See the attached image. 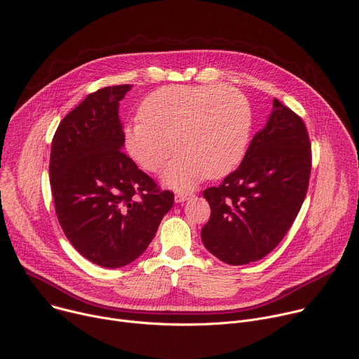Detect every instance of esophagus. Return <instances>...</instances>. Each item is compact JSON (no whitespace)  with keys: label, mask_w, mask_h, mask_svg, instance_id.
Wrapping results in <instances>:
<instances>
[{"label":"esophagus","mask_w":359,"mask_h":359,"mask_svg":"<svg viewBox=\"0 0 359 359\" xmlns=\"http://www.w3.org/2000/svg\"><path fill=\"white\" fill-rule=\"evenodd\" d=\"M191 198H193L191 193H176L175 201H176L177 203H182V202H186V201H189V199H191Z\"/></svg>","instance_id":"esophagus-1"}]
</instances>
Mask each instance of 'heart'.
<instances>
[{
  "instance_id": "heart-1",
  "label": "heart",
  "mask_w": 359,
  "mask_h": 359,
  "mask_svg": "<svg viewBox=\"0 0 359 359\" xmlns=\"http://www.w3.org/2000/svg\"><path fill=\"white\" fill-rule=\"evenodd\" d=\"M139 116L140 121L124 127L126 151L144 170L157 173L176 150L179 156L163 175L176 189L232 172L249 142V103L229 87H161L142 103Z\"/></svg>"
}]
</instances>
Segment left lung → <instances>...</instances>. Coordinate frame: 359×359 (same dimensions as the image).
Returning <instances> with one entry per match:
<instances>
[{"label":"left lung","mask_w":359,"mask_h":359,"mask_svg":"<svg viewBox=\"0 0 359 359\" xmlns=\"http://www.w3.org/2000/svg\"><path fill=\"white\" fill-rule=\"evenodd\" d=\"M312 166L304 120L273 99L266 126L255 135L241 166L203 191L210 206L202 227L206 249L222 262L246 265L283 239L305 201Z\"/></svg>","instance_id":"8db88e82"}]
</instances>
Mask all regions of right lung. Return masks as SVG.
Returning a JSON list of instances; mask_svg holds the SVG:
<instances>
[{
	"instance_id": "1",
	"label": "right lung",
	"mask_w": 359,
	"mask_h": 359,
	"mask_svg": "<svg viewBox=\"0 0 359 359\" xmlns=\"http://www.w3.org/2000/svg\"><path fill=\"white\" fill-rule=\"evenodd\" d=\"M130 84L88 94L58 124L50 184L57 219L70 243L103 268L132 264L153 241L175 194L160 190L121 149L118 103Z\"/></svg>"
}]
</instances>
